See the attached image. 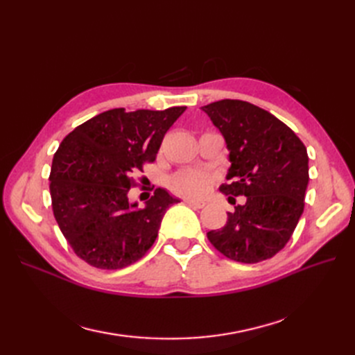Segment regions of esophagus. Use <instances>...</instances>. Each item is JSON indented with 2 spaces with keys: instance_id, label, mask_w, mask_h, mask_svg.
Instances as JSON below:
<instances>
[{
  "instance_id": "34e87169",
  "label": "esophagus",
  "mask_w": 355,
  "mask_h": 355,
  "mask_svg": "<svg viewBox=\"0 0 355 355\" xmlns=\"http://www.w3.org/2000/svg\"><path fill=\"white\" fill-rule=\"evenodd\" d=\"M184 202L188 204V206H191V207H196V209H202L204 206H206V202H202V201H194V200H185Z\"/></svg>"
}]
</instances>
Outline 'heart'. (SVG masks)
I'll return each instance as SVG.
<instances>
[{
    "instance_id": "b5f03b06",
    "label": "heart",
    "mask_w": 355,
    "mask_h": 355,
    "mask_svg": "<svg viewBox=\"0 0 355 355\" xmlns=\"http://www.w3.org/2000/svg\"><path fill=\"white\" fill-rule=\"evenodd\" d=\"M216 182V176L198 168L180 170L168 179V187L175 194L185 198H202Z\"/></svg>"
}]
</instances>
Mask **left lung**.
Returning <instances> with one entry per match:
<instances>
[{"instance_id": "8db88e82", "label": "left lung", "mask_w": 355, "mask_h": 355, "mask_svg": "<svg viewBox=\"0 0 355 355\" xmlns=\"http://www.w3.org/2000/svg\"><path fill=\"white\" fill-rule=\"evenodd\" d=\"M219 128L231 167L220 191L230 202H245L228 213L220 230L207 232L223 256L257 263L280 252L292 237L305 206L308 154L292 128L244 101L223 99L201 108Z\"/></svg>"}]
</instances>
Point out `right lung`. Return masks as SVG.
Returning a JSON list of instances; mask_svg holds the SVG:
<instances>
[{"label": "right lung", "mask_w": 355, "mask_h": 355, "mask_svg": "<svg viewBox=\"0 0 355 355\" xmlns=\"http://www.w3.org/2000/svg\"><path fill=\"white\" fill-rule=\"evenodd\" d=\"M185 110H110L62 141L49 178L51 207L63 237L84 262L121 270L151 249L166 210L179 200L157 188L139 209L127 194Z\"/></svg>", "instance_id": "obj_1"}]
</instances>
